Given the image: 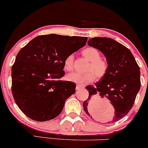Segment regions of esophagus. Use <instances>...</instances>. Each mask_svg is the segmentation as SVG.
I'll list each match as a JSON object with an SVG mask.
<instances>
[{"label": "esophagus", "mask_w": 148, "mask_h": 148, "mask_svg": "<svg viewBox=\"0 0 148 148\" xmlns=\"http://www.w3.org/2000/svg\"><path fill=\"white\" fill-rule=\"evenodd\" d=\"M84 86H82V85H77L76 86V90H79V89H81V88H84Z\"/></svg>", "instance_id": "1"}]
</instances>
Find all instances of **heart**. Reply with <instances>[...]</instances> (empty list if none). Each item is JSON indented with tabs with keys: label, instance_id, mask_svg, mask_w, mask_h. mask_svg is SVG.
I'll use <instances>...</instances> for the list:
<instances>
[{
	"label": "heart",
	"instance_id": "obj_1",
	"mask_svg": "<svg viewBox=\"0 0 148 148\" xmlns=\"http://www.w3.org/2000/svg\"><path fill=\"white\" fill-rule=\"evenodd\" d=\"M82 54L90 64L87 67L86 73H80L73 72L67 75L66 79L72 82L83 85L104 77L108 70V64L105 60L101 59L99 51L93 47H88L82 51ZM74 55L69 54L64 60V68L66 71H71L73 69Z\"/></svg>",
	"mask_w": 148,
	"mask_h": 148
}]
</instances>
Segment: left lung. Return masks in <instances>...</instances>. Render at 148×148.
Instances as JSON below:
<instances>
[{
	"instance_id": "left-lung-1",
	"label": "left lung",
	"mask_w": 148,
	"mask_h": 148,
	"mask_svg": "<svg viewBox=\"0 0 148 148\" xmlns=\"http://www.w3.org/2000/svg\"><path fill=\"white\" fill-rule=\"evenodd\" d=\"M89 46L99 50L106 58L107 74L95 86H87L89 95L83 102L84 110L92 119H97L99 110L97 103L91 104L93 99L106 98L114 108L110 123L117 121L131 110L141 87L140 69L130 50L112 38H92Z\"/></svg>"
}]
</instances>
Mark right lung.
<instances>
[{
	"label": "right lung",
	"mask_w": 148,
	"mask_h": 148,
	"mask_svg": "<svg viewBox=\"0 0 148 148\" xmlns=\"http://www.w3.org/2000/svg\"><path fill=\"white\" fill-rule=\"evenodd\" d=\"M88 38L38 36L22 48L12 69V90L16 103L27 116L37 121L59 115L75 92L74 82L62 81L64 60L85 46Z\"/></svg>",
	"instance_id": "add662e5"
}]
</instances>
